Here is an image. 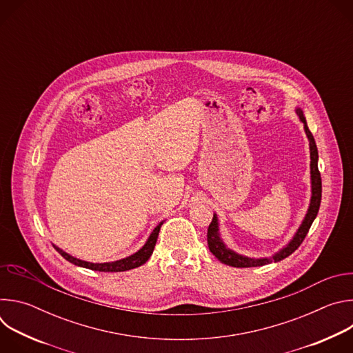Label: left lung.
<instances>
[{"instance_id": "1", "label": "left lung", "mask_w": 353, "mask_h": 353, "mask_svg": "<svg viewBox=\"0 0 353 353\" xmlns=\"http://www.w3.org/2000/svg\"><path fill=\"white\" fill-rule=\"evenodd\" d=\"M296 114L299 116V120L303 123V128L305 132L307 135L309 139V146H310V180H312V198H310V204L307 208V212L305 215V219L301 221L299 229L296 230L294 236L290 239V241L282 247L279 251L271 257H263V259H251L247 256H241L236 251L230 250L222 240L221 233H219V219L218 215L214 214L212 222L208 228V247L211 250V253L223 264L230 265V267H236V268H248V267H261V265H267L270 263H278L286 257H289L293 251L301 244V241L305 240L312 223L314 222L317 214H319V208H320V203H321V176L319 172V150H317V145L314 141L313 134L310 132L309 127H307V121L306 117L303 114V110L300 108H296Z\"/></svg>"}]
</instances>
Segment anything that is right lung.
Returning <instances> with one entry per match:
<instances>
[{
  "label": "right lung",
  "mask_w": 353,
  "mask_h": 353,
  "mask_svg": "<svg viewBox=\"0 0 353 353\" xmlns=\"http://www.w3.org/2000/svg\"><path fill=\"white\" fill-rule=\"evenodd\" d=\"M162 225H163V222H161L152 230V233L149 234V237L145 241V244L137 251V253H134V254H131V256H128L125 259H121V260H117V261H112V263H89V261H83V260L75 259L71 254L65 253L64 250H61L56 244H53V245H54V248L59 251V253L67 261L72 263L74 265H78V267H82V268H89L92 271H99V272H123V271H128V270L141 267L142 264H145L149 260L150 256H152L155 244H157V240H158V234H159V230H161Z\"/></svg>",
  "instance_id": "add662e5"
}]
</instances>
